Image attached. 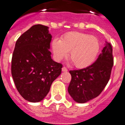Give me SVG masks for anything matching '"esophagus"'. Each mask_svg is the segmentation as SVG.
Segmentation results:
<instances>
[{"mask_svg":"<svg viewBox=\"0 0 125 125\" xmlns=\"http://www.w3.org/2000/svg\"><path fill=\"white\" fill-rule=\"evenodd\" d=\"M62 70L63 72H67V69L65 67H63L62 68Z\"/></svg>","mask_w":125,"mask_h":125,"instance_id":"obj_1","label":"esophagus"}]
</instances>
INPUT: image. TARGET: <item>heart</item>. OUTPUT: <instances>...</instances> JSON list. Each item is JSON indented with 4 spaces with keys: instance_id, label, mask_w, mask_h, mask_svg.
<instances>
[{
    "instance_id": "1",
    "label": "heart",
    "mask_w": 125,
    "mask_h": 125,
    "mask_svg": "<svg viewBox=\"0 0 125 125\" xmlns=\"http://www.w3.org/2000/svg\"><path fill=\"white\" fill-rule=\"evenodd\" d=\"M55 60L60 61L67 55L77 68H84L91 65L97 58L100 43L97 37L87 33L71 31L61 39H55L52 43Z\"/></svg>"
}]
</instances>
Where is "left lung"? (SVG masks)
<instances>
[{"label":"left lung","instance_id":"1","mask_svg":"<svg viewBox=\"0 0 125 125\" xmlns=\"http://www.w3.org/2000/svg\"><path fill=\"white\" fill-rule=\"evenodd\" d=\"M114 64L112 45L106 42L98 58L92 65L70 70L72 76L68 92L76 102L84 103L98 97L107 85Z\"/></svg>","mask_w":125,"mask_h":125}]
</instances>
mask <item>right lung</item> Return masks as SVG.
Returning <instances> with one entry per match:
<instances>
[{
  "instance_id": "right-lung-1",
  "label": "right lung",
  "mask_w": 125,
  "mask_h": 125,
  "mask_svg": "<svg viewBox=\"0 0 125 125\" xmlns=\"http://www.w3.org/2000/svg\"><path fill=\"white\" fill-rule=\"evenodd\" d=\"M49 27L34 25L18 38L11 60V75L21 95L30 102L42 100L62 65L52 59Z\"/></svg>"
}]
</instances>
